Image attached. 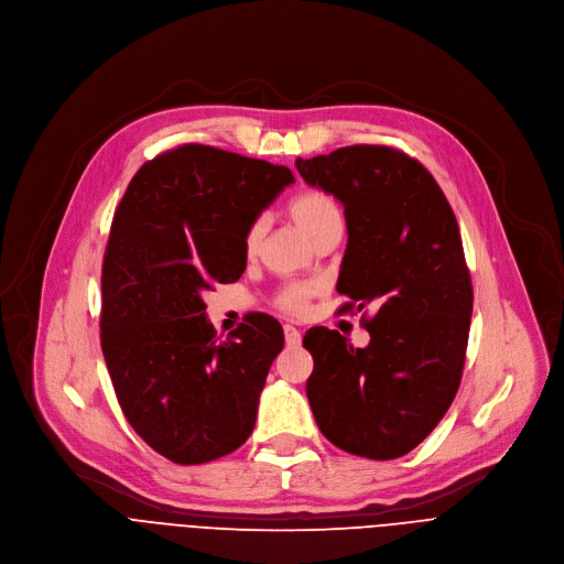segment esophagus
Wrapping results in <instances>:
<instances>
[{"label": "esophagus", "instance_id": "esophagus-1", "mask_svg": "<svg viewBox=\"0 0 564 564\" xmlns=\"http://www.w3.org/2000/svg\"><path fill=\"white\" fill-rule=\"evenodd\" d=\"M283 335H285V345L288 347H299V345H302V333H299L294 326L285 324L283 326Z\"/></svg>", "mask_w": 564, "mask_h": 564}]
</instances>
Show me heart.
Listing matches in <instances>:
<instances>
[{"instance_id":"heart-1","label":"heart","mask_w":564,"mask_h":564,"mask_svg":"<svg viewBox=\"0 0 564 564\" xmlns=\"http://www.w3.org/2000/svg\"><path fill=\"white\" fill-rule=\"evenodd\" d=\"M288 215L296 224V229L302 231L311 242H315L317 238H322L330 231H343V224H345L340 204H337V199L330 193L322 191V187H306V191L292 197L288 204ZM265 229H268L265 215L256 217L247 227L242 247L249 258H253L258 253L260 242H262V238H265ZM315 292H317L315 281H290L276 292L274 304L281 311L296 315L306 308L308 299Z\"/></svg>"}]
</instances>
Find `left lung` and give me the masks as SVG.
Returning a JSON list of instances; mask_svg holds the SVG:
<instances>
[{
    "instance_id": "1",
    "label": "left lung",
    "mask_w": 564,
    "mask_h": 564,
    "mask_svg": "<svg viewBox=\"0 0 564 564\" xmlns=\"http://www.w3.org/2000/svg\"><path fill=\"white\" fill-rule=\"evenodd\" d=\"M294 165L345 204L337 292L351 302L343 308H373L362 319L365 349L324 326L306 333L315 422L347 454L405 456L440 424L463 379L474 290L456 215L431 172L394 147L354 144Z\"/></svg>"
}]
</instances>
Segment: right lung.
<instances>
[{"label":"right lung","mask_w":564,"mask_h":564,"mask_svg":"<svg viewBox=\"0 0 564 564\" xmlns=\"http://www.w3.org/2000/svg\"><path fill=\"white\" fill-rule=\"evenodd\" d=\"M290 183L283 165L181 144L135 172L112 217L104 360L127 422L176 465L227 456L253 431L283 328L253 313L217 340L202 294L242 276L247 227Z\"/></svg>","instance_id":"right-lung-1"}]
</instances>
